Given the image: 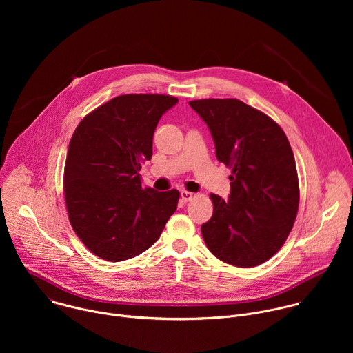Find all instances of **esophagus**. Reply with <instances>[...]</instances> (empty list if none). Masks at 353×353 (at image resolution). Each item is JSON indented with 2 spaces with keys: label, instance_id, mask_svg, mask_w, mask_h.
<instances>
[{
  "label": "esophagus",
  "instance_id": "esophagus-1",
  "mask_svg": "<svg viewBox=\"0 0 353 353\" xmlns=\"http://www.w3.org/2000/svg\"><path fill=\"white\" fill-rule=\"evenodd\" d=\"M180 196H181V199L184 201V203H188V201H191V199L194 198V194L190 192V191L181 190V191H180Z\"/></svg>",
  "mask_w": 353,
  "mask_h": 353
}]
</instances>
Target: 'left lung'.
I'll use <instances>...</instances> for the list:
<instances>
[{"label":"left lung","instance_id":"obj_1","mask_svg":"<svg viewBox=\"0 0 353 353\" xmlns=\"http://www.w3.org/2000/svg\"><path fill=\"white\" fill-rule=\"evenodd\" d=\"M214 138L216 158L232 169L228 199L211 194L212 218L201 226L221 261L257 267L288 239L299 208L294 157L283 130L267 114L237 99L188 103Z\"/></svg>","mask_w":353,"mask_h":353}]
</instances>
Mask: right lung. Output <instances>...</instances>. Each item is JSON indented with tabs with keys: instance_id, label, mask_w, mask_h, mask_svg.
Segmentation results:
<instances>
[{
	"instance_id": "right-lung-1",
	"label": "right lung",
	"mask_w": 353,
	"mask_h": 353,
	"mask_svg": "<svg viewBox=\"0 0 353 353\" xmlns=\"http://www.w3.org/2000/svg\"><path fill=\"white\" fill-rule=\"evenodd\" d=\"M179 102L169 94H121L82 119L70 141L64 195L71 226L92 253L124 261L152 245L180 192L142 187L155 128Z\"/></svg>"
}]
</instances>
